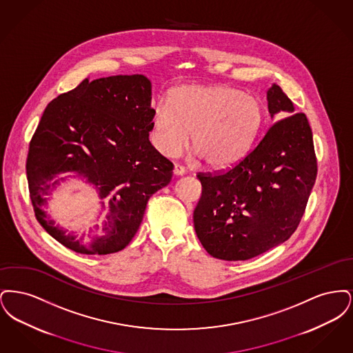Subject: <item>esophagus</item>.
Instances as JSON below:
<instances>
[{"instance_id": "esophagus-1", "label": "esophagus", "mask_w": 353, "mask_h": 353, "mask_svg": "<svg viewBox=\"0 0 353 353\" xmlns=\"http://www.w3.org/2000/svg\"><path fill=\"white\" fill-rule=\"evenodd\" d=\"M173 172H174V174H176V176H183L186 170H185L183 165H180V164H174V169H173Z\"/></svg>"}]
</instances>
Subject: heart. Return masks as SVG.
Instances as JSON below:
<instances>
[{
  "label": "heart",
  "mask_w": 353,
  "mask_h": 353,
  "mask_svg": "<svg viewBox=\"0 0 353 353\" xmlns=\"http://www.w3.org/2000/svg\"><path fill=\"white\" fill-rule=\"evenodd\" d=\"M258 98L226 84H186L170 91L168 103L152 111L151 139L156 150L172 157L189 143L214 169L236 165L252 148L263 123Z\"/></svg>",
  "instance_id": "1"
}]
</instances>
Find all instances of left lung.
I'll list each match as a JSON object with an SVG mask.
<instances>
[{
  "instance_id": "1",
  "label": "left lung",
  "mask_w": 353,
  "mask_h": 353,
  "mask_svg": "<svg viewBox=\"0 0 353 353\" xmlns=\"http://www.w3.org/2000/svg\"><path fill=\"white\" fill-rule=\"evenodd\" d=\"M276 120L236 165L197 173L202 194L193 221L203 249L223 261H246L287 241L302 219L318 174L305 114L274 84L268 91Z\"/></svg>"
}]
</instances>
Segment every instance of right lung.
<instances>
[{
    "label": "right lung",
    "instance_id": "1",
    "mask_svg": "<svg viewBox=\"0 0 353 353\" xmlns=\"http://www.w3.org/2000/svg\"><path fill=\"white\" fill-rule=\"evenodd\" d=\"M152 85L144 75L90 82L48 104L29 144L26 176L37 221L72 252L105 255L123 250L136 234L147 202L170 183L173 164L153 147ZM63 172L92 184L108 210L100 235L77 237L48 219L43 206ZM63 180V179H61Z\"/></svg>",
    "mask_w": 353,
    "mask_h": 353
}]
</instances>
